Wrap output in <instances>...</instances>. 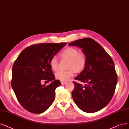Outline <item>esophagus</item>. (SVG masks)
I'll return each instance as SVG.
<instances>
[{"instance_id":"obj_1","label":"esophagus","mask_w":129,"mask_h":129,"mask_svg":"<svg viewBox=\"0 0 129 129\" xmlns=\"http://www.w3.org/2000/svg\"><path fill=\"white\" fill-rule=\"evenodd\" d=\"M66 83H67L66 82H64V81H61V85H64V84H66Z\"/></svg>"}]
</instances>
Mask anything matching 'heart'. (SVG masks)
I'll return each mask as SVG.
<instances>
[{"label":"heart","mask_w":129,"mask_h":129,"mask_svg":"<svg viewBox=\"0 0 129 129\" xmlns=\"http://www.w3.org/2000/svg\"><path fill=\"white\" fill-rule=\"evenodd\" d=\"M60 55L62 58L69 61V69H74L77 72H80L85 68L87 63L86 55L84 52H79V50L75 48H67L61 53ZM50 66L53 71H55L58 70V60L57 58L53 56L51 59ZM74 70L71 69L67 71H58L55 74V78L61 81H67L75 75Z\"/></svg>","instance_id":"b5f03b06"}]
</instances>
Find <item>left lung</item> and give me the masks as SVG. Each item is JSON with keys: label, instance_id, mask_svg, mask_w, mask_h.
I'll use <instances>...</instances> for the list:
<instances>
[{"label": "left lung", "instance_id": "8db88e82", "mask_svg": "<svg viewBox=\"0 0 129 129\" xmlns=\"http://www.w3.org/2000/svg\"><path fill=\"white\" fill-rule=\"evenodd\" d=\"M82 49L87 57L85 68L73 82L72 97L79 109L86 113H95L103 109L114 95L117 77L114 63L102 46L93 39L77 40L68 44Z\"/></svg>", "mask_w": 129, "mask_h": 129}]
</instances>
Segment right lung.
Returning <instances> with one entry per match:
<instances>
[{"label": "right lung", "mask_w": 129, "mask_h": 129, "mask_svg": "<svg viewBox=\"0 0 129 129\" xmlns=\"http://www.w3.org/2000/svg\"><path fill=\"white\" fill-rule=\"evenodd\" d=\"M66 43H42L24 49L13 66L12 87L19 103L28 112L40 114L54 101L55 89L61 85L50 66L51 59ZM42 80L51 81L42 85Z\"/></svg>", "instance_id": "add662e5"}]
</instances>
